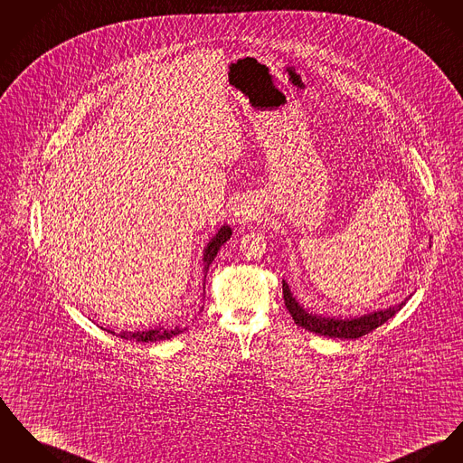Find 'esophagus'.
<instances>
[{
	"instance_id": "1",
	"label": "esophagus",
	"mask_w": 463,
	"mask_h": 463,
	"mask_svg": "<svg viewBox=\"0 0 463 463\" xmlns=\"http://www.w3.org/2000/svg\"><path fill=\"white\" fill-rule=\"evenodd\" d=\"M235 216L239 217V219H242V221H246V219L254 217V209H252L250 205L241 203V205L235 209Z\"/></svg>"
}]
</instances>
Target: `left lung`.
<instances>
[{
	"label": "left lung",
	"mask_w": 463,
	"mask_h": 463,
	"mask_svg": "<svg viewBox=\"0 0 463 463\" xmlns=\"http://www.w3.org/2000/svg\"><path fill=\"white\" fill-rule=\"evenodd\" d=\"M282 297H284V306L289 310L291 317L298 326L306 328L312 334L332 337V339H360L370 334L372 330H375L377 326L384 325L388 319H392L405 304L402 302L399 306L367 314L362 317H354V319H334V317H321V316L306 312L293 298L284 280H282Z\"/></svg>",
	"instance_id": "8db88e82"
}]
</instances>
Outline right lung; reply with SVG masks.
I'll return each instance as SVG.
<instances>
[{"label":"right lung","mask_w":463,"mask_h":463,"mask_svg":"<svg viewBox=\"0 0 463 463\" xmlns=\"http://www.w3.org/2000/svg\"><path fill=\"white\" fill-rule=\"evenodd\" d=\"M232 237V228L230 226H222L216 233V237L209 242V246L205 249V254H203V270L207 272L211 263L214 261L216 258L217 250L221 249V246ZM105 330V328H103ZM185 328H155V330H147V332H121L118 334V337H121L124 340H137V342H156V340H166L183 334ZM110 332V330H107ZM114 335V332H110Z\"/></svg>","instance_id":"right-lung-1"}]
</instances>
